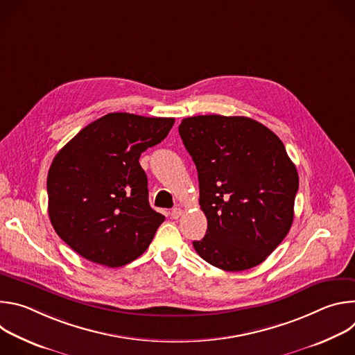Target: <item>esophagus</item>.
<instances>
[{"label":"esophagus","instance_id":"esophagus-1","mask_svg":"<svg viewBox=\"0 0 355 355\" xmlns=\"http://www.w3.org/2000/svg\"><path fill=\"white\" fill-rule=\"evenodd\" d=\"M170 215H171V219H178L182 215V209L181 208H174Z\"/></svg>","mask_w":355,"mask_h":355}]
</instances>
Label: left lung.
Wrapping results in <instances>:
<instances>
[{"label": "left lung", "instance_id": "obj_1", "mask_svg": "<svg viewBox=\"0 0 355 355\" xmlns=\"http://www.w3.org/2000/svg\"><path fill=\"white\" fill-rule=\"evenodd\" d=\"M199 180L208 220L193 248L223 271L261 264L288 234L299 188L281 139L245 116L198 115L178 126Z\"/></svg>", "mask_w": 355, "mask_h": 355}]
</instances>
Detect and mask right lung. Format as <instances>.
<instances>
[{
    "mask_svg": "<svg viewBox=\"0 0 355 355\" xmlns=\"http://www.w3.org/2000/svg\"><path fill=\"white\" fill-rule=\"evenodd\" d=\"M173 125L174 118L108 114L56 155L47 174L49 218L81 257L115 268L147 250L166 218L150 208L139 157Z\"/></svg>",
    "mask_w": 355,
    "mask_h": 355,
    "instance_id": "right-lung-1",
    "label": "right lung"
}]
</instances>
